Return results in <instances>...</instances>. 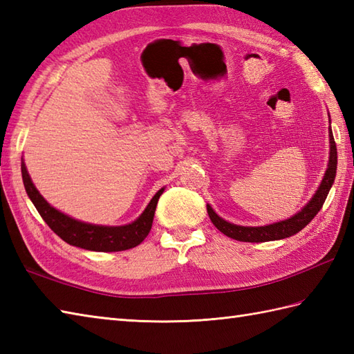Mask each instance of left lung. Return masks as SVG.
<instances>
[{"instance_id": "8db88e82", "label": "left lung", "mask_w": 354, "mask_h": 354, "mask_svg": "<svg viewBox=\"0 0 354 354\" xmlns=\"http://www.w3.org/2000/svg\"><path fill=\"white\" fill-rule=\"evenodd\" d=\"M328 138H330V155H328V164H327V170L324 173V178H322L318 190L315 192L310 201L307 202V204L301 209H299L298 213L289 217V219L274 222L269 225H263V227H242V225H236V223H231L228 221L222 219V217L212 208V205L207 204V212H208L209 219H212L214 227L221 232H223L225 236L239 240V242H251V243L270 242V240H281V239L290 237L301 231L306 225L318 214L322 204L326 202V198H327L330 189H332V185L335 183L337 152H336V145L333 140L332 129H330Z\"/></svg>"}]
</instances>
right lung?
Wrapping results in <instances>:
<instances>
[{
	"instance_id": "1",
	"label": "right lung",
	"mask_w": 354,
	"mask_h": 354,
	"mask_svg": "<svg viewBox=\"0 0 354 354\" xmlns=\"http://www.w3.org/2000/svg\"><path fill=\"white\" fill-rule=\"evenodd\" d=\"M21 173L28 198L33 202L37 213L41 214L45 223L68 245L97 252H115L138 246L147 237L150 228H152L158 199L164 192V189L158 190L155 196L150 199L149 205L145 208V212L133 222L118 225V227H108V225H95L77 221L50 205L35 187L24 160L21 161Z\"/></svg>"
}]
</instances>
